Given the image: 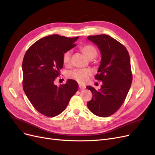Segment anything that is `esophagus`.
<instances>
[{
  "label": "esophagus",
  "mask_w": 155,
  "mask_h": 155,
  "mask_svg": "<svg viewBox=\"0 0 155 155\" xmlns=\"http://www.w3.org/2000/svg\"><path fill=\"white\" fill-rule=\"evenodd\" d=\"M79 88L81 89V90H83V89L86 88V86L83 85H79Z\"/></svg>",
  "instance_id": "esophagus-1"
}]
</instances>
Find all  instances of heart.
Masks as SVG:
<instances>
[{
	"mask_svg": "<svg viewBox=\"0 0 155 155\" xmlns=\"http://www.w3.org/2000/svg\"><path fill=\"white\" fill-rule=\"evenodd\" d=\"M82 54L89 59H92L97 55V50L94 46L87 45L81 46L80 48ZM71 51H65L63 55V62L64 64H68L70 61ZM92 75L90 69H76L68 73V78L76 81L79 83H85L87 81L89 76Z\"/></svg>",
	"mask_w": 155,
	"mask_h": 155,
	"instance_id": "heart-1",
	"label": "heart"
}]
</instances>
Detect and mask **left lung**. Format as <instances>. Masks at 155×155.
<instances>
[{"instance_id":"obj_1","label":"left lung","mask_w":155,"mask_h":155,"mask_svg":"<svg viewBox=\"0 0 155 155\" xmlns=\"http://www.w3.org/2000/svg\"><path fill=\"white\" fill-rule=\"evenodd\" d=\"M87 39L100 50L101 59L95 79L103 83L98 91L87 87L92 94L87 107L94 114L105 118L119 109L129 92L133 80L130 57L125 46L109 35H92Z\"/></svg>"}]
</instances>
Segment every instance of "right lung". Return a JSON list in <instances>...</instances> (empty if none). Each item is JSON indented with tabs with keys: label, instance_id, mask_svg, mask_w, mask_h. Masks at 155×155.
Here are the masks:
<instances>
[{
	"label": "right lung",
	"instance_id": "1",
	"mask_svg": "<svg viewBox=\"0 0 155 155\" xmlns=\"http://www.w3.org/2000/svg\"><path fill=\"white\" fill-rule=\"evenodd\" d=\"M78 38L50 35L36 41L25 55L23 90L35 109L46 116L61 113L78 90V84L73 79L59 87L54 84L63 67L64 53L76 46Z\"/></svg>",
	"mask_w": 155,
	"mask_h": 155
}]
</instances>
